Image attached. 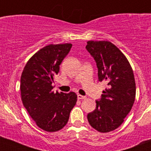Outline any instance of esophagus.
Segmentation results:
<instances>
[{"label":"esophagus","instance_id":"34e87169","mask_svg":"<svg viewBox=\"0 0 151 151\" xmlns=\"http://www.w3.org/2000/svg\"><path fill=\"white\" fill-rule=\"evenodd\" d=\"M85 98H86V97H85V96L81 95V94H78V100H83V99H85Z\"/></svg>","mask_w":151,"mask_h":151}]
</instances>
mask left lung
Listing matches in <instances>:
<instances>
[{"mask_svg": "<svg viewBox=\"0 0 151 151\" xmlns=\"http://www.w3.org/2000/svg\"><path fill=\"white\" fill-rule=\"evenodd\" d=\"M86 49L95 60L98 80L107 88L96 101V109L88 114L91 127L100 132H109L122 125L135 99L134 73L127 58L113 43L89 41Z\"/></svg>", "mask_w": 151, "mask_h": 151, "instance_id": "obj_1", "label": "left lung"}]
</instances>
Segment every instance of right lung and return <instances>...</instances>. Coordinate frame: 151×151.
I'll use <instances>...</instances> for the list:
<instances>
[{
    "mask_svg": "<svg viewBox=\"0 0 151 151\" xmlns=\"http://www.w3.org/2000/svg\"><path fill=\"white\" fill-rule=\"evenodd\" d=\"M72 46V44L47 45L31 57L21 76L23 106L36 125L49 132L60 130L66 125L76 104V93H54L52 86L60 65Z\"/></svg>",
    "mask_w": 151,
    "mask_h": 151,
    "instance_id": "1",
    "label": "right lung"
}]
</instances>
